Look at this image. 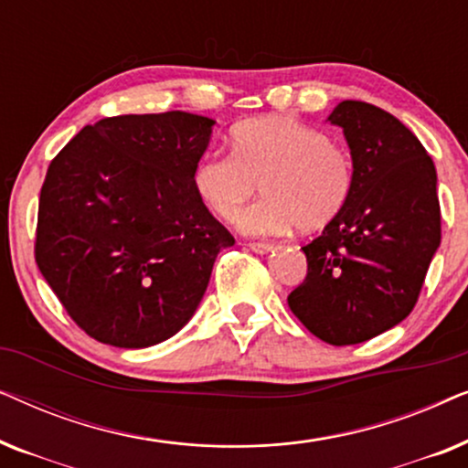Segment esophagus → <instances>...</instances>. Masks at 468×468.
Segmentation results:
<instances>
[{"label":"esophagus","mask_w":468,"mask_h":468,"mask_svg":"<svg viewBox=\"0 0 468 468\" xmlns=\"http://www.w3.org/2000/svg\"><path fill=\"white\" fill-rule=\"evenodd\" d=\"M247 247L255 253H268V251H272V249H274V245H271V242H249Z\"/></svg>","instance_id":"1"}]
</instances>
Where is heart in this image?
I'll list each match as a JSON object with an SVG mask.
<instances>
[{"mask_svg":"<svg viewBox=\"0 0 468 468\" xmlns=\"http://www.w3.org/2000/svg\"><path fill=\"white\" fill-rule=\"evenodd\" d=\"M229 143L232 153H204L191 181L204 207L223 221L239 213L260 183L264 196L236 217L242 232H315L347 207L354 162L317 127L274 114L236 123Z\"/></svg>","mask_w":468,"mask_h":468,"instance_id":"heart-1","label":"heart"}]
</instances>
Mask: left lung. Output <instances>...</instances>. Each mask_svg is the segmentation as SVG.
I'll return each mask as SVG.
<instances>
[{"instance_id": "1", "label": "left lung", "mask_w": 468, "mask_h": 468, "mask_svg": "<svg viewBox=\"0 0 468 468\" xmlns=\"http://www.w3.org/2000/svg\"><path fill=\"white\" fill-rule=\"evenodd\" d=\"M347 140L354 189L343 213L303 247L306 279L293 315L330 345H356L399 325L418 303L441 245L437 170L394 114L345 100L328 117Z\"/></svg>"}]
</instances>
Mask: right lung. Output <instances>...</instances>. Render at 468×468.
Segmentation results:
<instances>
[{
    "label": "right lung",
    "instance_id": "add662e5",
    "mask_svg": "<svg viewBox=\"0 0 468 468\" xmlns=\"http://www.w3.org/2000/svg\"><path fill=\"white\" fill-rule=\"evenodd\" d=\"M215 121L170 111L87 125L48 165L36 261L95 341L151 347L194 317L234 239L194 189Z\"/></svg>",
    "mask_w": 468,
    "mask_h": 468
}]
</instances>
